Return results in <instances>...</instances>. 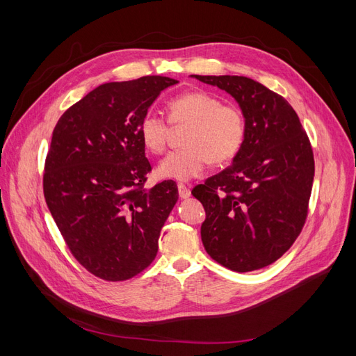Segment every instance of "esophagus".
I'll list each match as a JSON object with an SVG mask.
<instances>
[{
  "label": "esophagus",
  "instance_id": "1",
  "mask_svg": "<svg viewBox=\"0 0 356 356\" xmlns=\"http://www.w3.org/2000/svg\"><path fill=\"white\" fill-rule=\"evenodd\" d=\"M178 195H179L181 199H188L190 195H191V191L186 184H178Z\"/></svg>",
  "mask_w": 356,
  "mask_h": 356
}]
</instances>
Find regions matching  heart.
Listing matches in <instances>:
<instances>
[{
    "mask_svg": "<svg viewBox=\"0 0 356 356\" xmlns=\"http://www.w3.org/2000/svg\"><path fill=\"white\" fill-rule=\"evenodd\" d=\"M172 124H188L186 147L169 153L157 166L160 178L188 181L200 175L207 165H225L243 147L246 120L241 108L222 104L217 95L204 90L181 93L168 102ZM144 147L154 154L163 153L168 144L169 123L156 113H147L138 127Z\"/></svg>",
    "mask_w": 356,
    "mask_h": 356,
    "instance_id": "obj_1",
    "label": "heart"
}]
</instances>
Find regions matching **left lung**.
I'll return each mask as SVG.
<instances>
[{
    "instance_id": "left-lung-1",
    "label": "left lung",
    "mask_w": 356,
    "mask_h": 356,
    "mask_svg": "<svg viewBox=\"0 0 356 356\" xmlns=\"http://www.w3.org/2000/svg\"><path fill=\"white\" fill-rule=\"evenodd\" d=\"M193 77L232 95L246 120L245 143L233 163L191 191L207 212L203 246L230 270H258L281 258L303 229L314 152L281 95L242 75Z\"/></svg>"
}]
</instances>
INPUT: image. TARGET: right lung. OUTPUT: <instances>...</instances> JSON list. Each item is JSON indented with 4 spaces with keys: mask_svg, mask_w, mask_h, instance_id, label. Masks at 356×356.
<instances>
[{
    "mask_svg": "<svg viewBox=\"0 0 356 356\" xmlns=\"http://www.w3.org/2000/svg\"><path fill=\"white\" fill-rule=\"evenodd\" d=\"M147 75L98 86L53 131L42 188L77 261L105 281H126L153 263L160 230L178 200L174 181L145 188L152 170L138 127L169 86Z\"/></svg>",
    "mask_w": 356,
    "mask_h": 356,
    "instance_id": "right-lung-1",
    "label": "right lung"
}]
</instances>
